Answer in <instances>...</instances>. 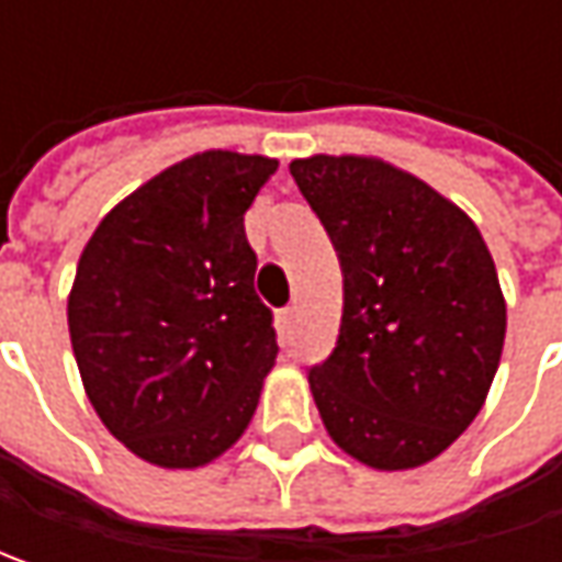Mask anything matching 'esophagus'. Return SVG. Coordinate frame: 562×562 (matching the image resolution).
<instances>
[{
	"instance_id": "esophagus-1",
	"label": "esophagus",
	"mask_w": 562,
	"mask_h": 562,
	"mask_svg": "<svg viewBox=\"0 0 562 562\" xmlns=\"http://www.w3.org/2000/svg\"><path fill=\"white\" fill-rule=\"evenodd\" d=\"M293 318H296V310H293V306H288V310H281V313H278V335L284 337V340H291Z\"/></svg>"
}]
</instances>
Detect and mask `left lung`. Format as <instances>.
I'll list each match as a JSON object with an SVG mask.
<instances>
[{
    "mask_svg": "<svg viewBox=\"0 0 562 562\" xmlns=\"http://www.w3.org/2000/svg\"><path fill=\"white\" fill-rule=\"evenodd\" d=\"M344 274L331 357L310 369L337 447L375 469L435 460L479 416L507 306L472 218L419 178L359 156L291 162Z\"/></svg>",
    "mask_w": 562,
    "mask_h": 562,
    "instance_id": "left-lung-1",
    "label": "left lung"
}]
</instances>
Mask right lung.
<instances>
[{
	"mask_svg": "<svg viewBox=\"0 0 562 562\" xmlns=\"http://www.w3.org/2000/svg\"><path fill=\"white\" fill-rule=\"evenodd\" d=\"M278 162L212 149L121 200L80 252L68 331L87 397L146 463L193 469L256 413L278 357L244 215Z\"/></svg>",
	"mask_w": 562,
	"mask_h": 562,
	"instance_id": "right-lung-1",
	"label": "right lung"
}]
</instances>
